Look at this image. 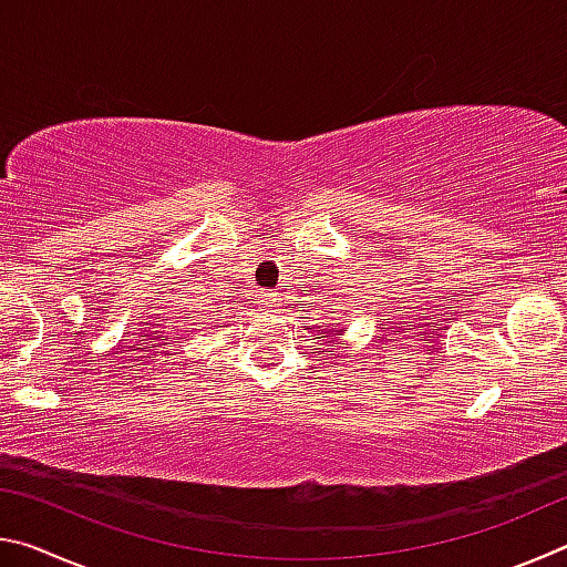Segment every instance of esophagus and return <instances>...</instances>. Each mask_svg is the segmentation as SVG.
Masks as SVG:
<instances>
[{"label": "esophagus", "mask_w": 567, "mask_h": 567, "mask_svg": "<svg viewBox=\"0 0 567 567\" xmlns=\"http://www.w3.org/2000/svg\"><path fill=\"white\" fill-rule=\"evenodd\" d=\"M280 305H282V295L280 292H262L260 295V307H262V310L275 312Z\"/></svg>", "instance_id": "esophagus-1"}]
</instances>
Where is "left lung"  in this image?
Masks as SVG:
<instances>
[{"label": "left lung", "mask_w": 567, "mask_h": 567, "mask_svg": "<svg viewBox=\"0 0 567 567\" xmlns=\"http://www.w3.org/2000/svg\"><path fill=\"white\" fill-rule=\"evenodd\" d=\"M324 328H328V324H324ZM330 332H332V334H334V332H340V330H338V324H332V330H330Z\"/></svg>", "instance_id": "obj_1"}]
</instances>
